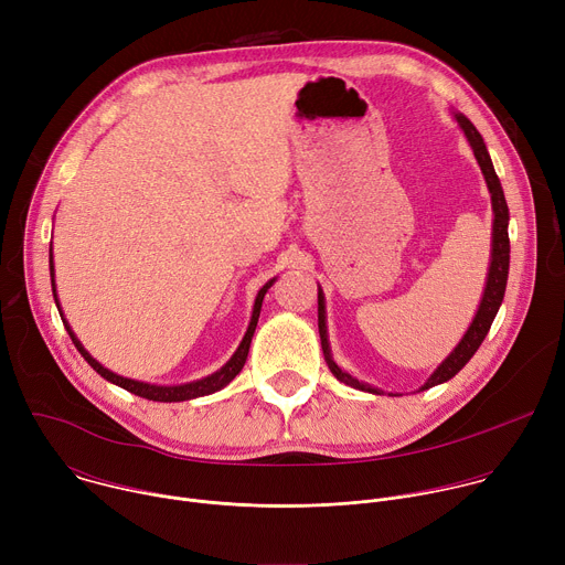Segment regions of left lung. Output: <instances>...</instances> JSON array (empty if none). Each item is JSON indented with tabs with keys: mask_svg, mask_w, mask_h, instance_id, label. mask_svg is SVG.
<instances>
[{
	"mask_svg": "<svg viewBox=\"0 0 565 565\" xmlns=\"http://www.w3.org/2000/svg\"><path fill=\"white\" fill-rule=\"evenodd\" d=\"M456 120L460 125V129L465 131L471 149H473V156L478 160L480 166V172L482 177H486V183H488V190L492 194V210H494V223H492V259H490V273H488V284H486V292H482V299H480V306L476 310V317L471 321V327L467 329V333L462 335V340L458 342V347L447 355V360L431 373V377L420 386V391L425 388H431L436 384H443L447 380H451L471 358L473 353L478 351V347L482 344V340H486V335L490 333V327L492 321L501 308V301H503V295H505V286H508V273H510V236H508V221H510V210H508V203H505V194H503V188H501V181L494 172V166H492V158L488 153V147L486 142H482V136L478 134V129L469 122V118H465L462 114H456ZM324 292H321V288L317 290V324H319V338H321V351H324V360L331 369V373L353 386V388H360V391H369V393H375V395H382L380 388L371 386V384H364L360 380H355L353 375H349L347 371H342L333 355H331V347H329V331H327V306H324Z\"/></svg>",
	"mask_w": 565,
	"mask_h": 565,
	"instance_id": "left-lung-1",
	"label": "left lung"
}]
</instances>
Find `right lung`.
<instances>
[{
  "instance_id": "add662e5",
  "label": "right lung",
  "mask_w": 565,
  "mask_h": 565,
  "mask_svg": "<svg viewBox=\"0 0 565 565\" xmlns=\"http://www.w3.org/2000/svg\"><path fill=\"white\" fill-rule=\"evenodd\" d=\"M53 248H49V270H51V286H53V297H55V303H57V310H60V317L64 321V329L66 333L71 335V342L75 344V349L79 351V355H83L92 369L96 373H100L105 380L122 386L125 391L134 393V395H140V397H147V399H153V402H183V399H192V397H201V395H210L218 388H223L225 384H230L238 371L244 369L246 364V358H248V351H250V342H253V335H255V329H257V321H259V312H262V301H264V295L268 292V288L275 284V279H270L259 292H257V299H255V308H253V317H250V324H248V331L244 335V340H241L238 349L234 351V355L212 375L203 377V380H196V382H188V384H177V386H158V384H147V382H138V380H129V377H122V375H116L111 373L109 369H105L98 360H94L89 355V351L79 344V340L75 338V333L71 331L68 321L64 319L62 315V308H60V301H57V292H55V273H53Z\"/></svg>"
}]
</instances>
